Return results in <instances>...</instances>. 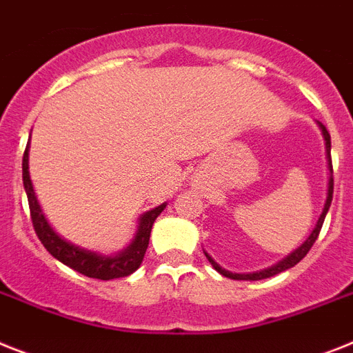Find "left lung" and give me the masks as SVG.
<instances>
[{
	"label": "left lung",
	"instance_id": "8db88e82",
	"mask_svg": "<svg viewBox=\"0 0 353 353\" xmlns=\"http://www.w3.org/2000/svg\"><path fill=\"white\" fill-rule=\"evenodd\" d=\"M319 124V128H321L323 131V137H325V145H327V157H328V168H330V180H328V193H327V202H325V208H323V212L321 216H319V220H317L316 227H314V231L310 232V236L307 238V241L303 243L299 249H296L292 252V254H288L285 260H281L279 263L272 265V267H269V269L265 270H260V272H252V274H236V272H229V270L222 269L220 265L216 263V261L212 260L211 256L205 252V258L209 260V263L214 267V270H218L220 274L225 276V278H231V279H247V281H258V279H265V278H270V276H276L279 274V272H283V270L290 269V267H294L296 263H299V261L307 256V252L310 249H312V245L316 243L317 236H319V231H321L323 227V222H325V216H327L328 209H330V203H332V194H334V176H332V173H334V170H332V157H330V133L327 131V128L323 126L321 122H317Z\"/></svg>",
	"mask_w": 353,
	"mask_h": 353
}]
</instances>
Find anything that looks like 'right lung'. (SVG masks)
<instances>
[{"label": "right lung", "mask_w": 353, "mask_h": 353, "mask_svg": "<svg viewBox=\"0 0 353 353\" xmlns=\"http://www.w3.org/2000/svg\"><path fill=\"white\" fill-rule=\"evenodd\" d=\"M28 145H30V142L26 144V150L23 153V185H25L26 198H28L32 225L36 229L37 238L45 245V249L54 256L55 260L68 265L70 269L77 270V272L88 276V278L108 281V279L124 278V276H130L131 272H135L141 267L142 260H144L145 249H148V243H150L151 227L155 223L157 216L164 211L165 203L142 214L141 223H139V229H137V234L131 241V245L122 250V252H119V254L103 256L97 254V252H92V250L81 249V247L66 241L65 238H61L52 229V225L45 218L43 211H41V205L37 202L34 188H32L30 173H28Z\"/></svg>", "instance_id": "1"}]
</instances>
